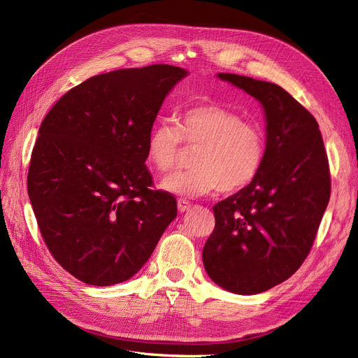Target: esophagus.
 Here are the masks:
<instances>
[{"label": "esophagus", "instance_id": "1", "mask_svg": "<svg viewBox=\"0 0 358 358\" xmlns=\"http://www.w3.org/2000/svg\"><path fill=\"white\" fill-rule=\"evenodd\" d=\"M177 206H178V211H180V213H185V211H189V210H190V202L186 201V199H178Z\"/></svg>", "mask_w": 358, "mask_h": 358}]
</instances>
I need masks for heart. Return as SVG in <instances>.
<instances>
[{
	"label": "heart",
	"mask_w": 358,
	"mask_h": 358,
	"mask_svg": "<svg viewBox=\"0 0 358 358\" xmlns=\"http://www.w3.org/2000/svg\"><path fill=\"white\" fill-rule=\"evenodd\" d=\"M185 144L195 148L193 168L171 173L160 186L187 198L246 187L257 178L267 155L264 130L219 105L187 109L178 126L168 120L156 122L147 138V162L156 171L168 172L177 166Z\"/></svg>",
	"instance_id": "heart-1"
}]
</instances>
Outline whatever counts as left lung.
I'll return each instance as SVG.
<instances>
[{
	"label": "left lung",
	"mask_w": 358,
	"mask_h": 358,
	"mask_svg": "<svg viewBox=\"0 0 358 358\" xmlns=\"http://www.w3.org/2000/svg\"><path fill=\"white\" fill-rule=\"evenodd\" d=\"M261 101L267 155L250 185L213 207L216 227L202 250L208 275L234 294L267 291L297 271L330 199V168L320 126L282 87L219 73Z\"/></svg>",
	"instance_id": "1"
}]
</instances>
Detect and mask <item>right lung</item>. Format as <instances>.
Masks as SVG:
<instances>
[{
    "mask_svg": "<svg viewBox=\"0 0 358 358\" xmlns=\"http://www.w3.org/2000/svg\"><path fill=\"white\" fill-rule=\"evenodd\" d=\"M187 75L152 64L84 80L48 112L31 152L28 195L55 261L94 287L136 274L177 217L152 190L145 144L163 100Z\"/></svg>",
    "mask_w": 358,
    "mask_h": 358,
    "instance_id": "obj_1",
    "label": "right lung"
}]
</instances>
